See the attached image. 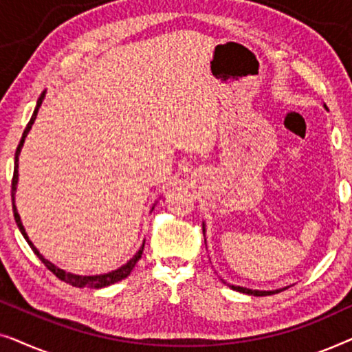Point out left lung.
Returning <instances> with one entry per match:
<instances>
[{
	"label": "left lung",
	"instance_id": "1",
	"mask_svg": "<svg viewBox=\"0 0 352 352\" xmlns=\"http://www.w3.org/2000/svg\"><path fill=\"white\" fill-rule=\"evenodd\" d=\"M327 109V105H324ZM329 110V109H327ZM204 234H205V223H204ZM206 242V240H205ZM229 287L232 288V290H237L240 293H245V295H252V296H269V295H276V293H280L282 290H287L288 287H283V288H277V290H252V288H247V287H240V285H230Z\"/></svg>",
	"mask_w": 352,
	"mask_h": 352
}]
</instances>
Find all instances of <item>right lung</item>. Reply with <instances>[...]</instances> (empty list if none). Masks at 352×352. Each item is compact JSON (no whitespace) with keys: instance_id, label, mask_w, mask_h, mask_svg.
Returning <instances> with one entry per match:
<instances>
[{"instance_id":"right-lung-1","label":"right lung","mask_w":352,"mask_h":352,"mask_svg":"<svg viewBox=\"0 0 352 352\" xmlns=\"http://www.w3.org/2000/svg\"><path fill=\"white\" fill-rule=\"evenodd\" d=\"M45 98H46V89L43 91L41 96H40V98H38V100H36V107H35V110H33V115H32L30 122H28V124H27V128L23 129L22 139H21V142H19L17 151H16V157H14V176H12V190H11L14 219H16L19 230H21V232H22L23 239L27 240V243L30 245V248L33 250V253H35L36 256L41 259V263L45 264V266H46L47 269H50V271H51L52 274H54L56 277H59L60 280H64V282H67V283H70V285L78 287V288H85V287H86V288H104V287H109V285H112V283H117V282H120V280H123V278H126V277L129 276V274H131L134 266H136V263H138L139 259H141V256H142L144 243H146V240H144L142 245H141V248L138 250L136 254H134V256H133L131 259H129L128 263H124L123 266H120L118 269H115V271H110V272H107V274H98V276H78V274L67 272V271H64V269L57 267L56 264H52L51 261H47V259H46L45 256H43V254H41L40 252H38V248L35 247V245L32 243V240L28 239V235H27V232H25V228H23V224H22L21 216H19V211H17V206H16V190H17V182H19V155H21V151H22V147H23V142H25V138H27L28 131H30V129H32V124L35 123L36 115H38V110H40V107H41V104H43V100H45ZM153 206H155V205H153ZM153 206H152V210H153Z\"/></svg>"}]
</instances>
